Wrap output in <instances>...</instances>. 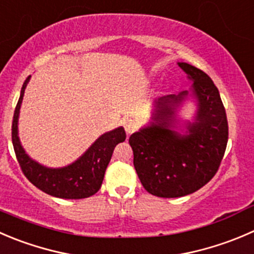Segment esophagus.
Wrapping results in <instances>:
<instances>
[{"mask_svg":"<svg viewBox=\"0 0 254 254\" xmlns=\"http://www.w3.org/2000/svg\"><path fill=\"white\" fill-rule=\"evenodd\" d=\"M123 124H124V129H125V131L127 132V134H131V132H134L135 130L137 129V122L136 120H134V119H131V118H127V119L124 120V123H123Z\"/></svg>","mask_w":254,"mask_h":254,"instance_id":"34e87169","label":"esophagus"}]
</instances>
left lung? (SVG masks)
Segmentation results:
<instances>
[{
	"instance_id": "8db88e82",
	"label": "left lung",
	"mask_w": 254,
	"mask_h": 254,
	"mask_svg": "<svg viewBox=\"0 0 254 254\" xmlns=\"http://www.w3.org/2000/svg\"><path fill=\"white\" fill-rule=\"evenodd\" d=\"M192 80L197 112L185 132L176 129V109L189 92L155 100L152 122L129 137L142 186L157 197H181L205 186L217 172L228 141L226 110L212 79L189 63H177Z\"/></svg>"
}]
</instances>
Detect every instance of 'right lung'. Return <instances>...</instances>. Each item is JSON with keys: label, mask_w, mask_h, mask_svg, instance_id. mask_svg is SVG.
I'll return each instance as SVG.
<instances>
[{"label": "right lung", "mask_w": 254, "mask_h": 254, "mask_svg": "<svg viewBox=\"0 0 254 254\" xmlns=\"http://www.w3.org/2000/svg\"><path fill=\"white\" fill-rule=\"evenodd\" d=\"M29 78L22 85L12 122V144L22 172L37 189L54 197L79 200L93 196L102 186L114 147L127 137L124 127H117L103 134L77 161L68 166L51 169L38 164L26 154L18 137L19 109Z\"/></svg>", "instance_id": "add662e5"}]
</instances>
